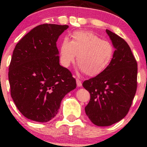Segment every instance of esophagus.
Segmentation results:
<instances>
[{
  "label": "esophagus",
  "instance_id": "34e87169",
  "mask_svg": "<svg viewBox=\"0 0 147 147\" xmlns=\"http://www.w3.org/2000/svg\"><path fill=\"white\" fill-rule=\"evenodd\" d=\"M76 82H77V85L78 87H81L82 86V81L79 80V79H76Z\"/></svg>",
  "mask_w": 147,
  "mask_h": 147
}]
</instances>
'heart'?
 <instances>
[{
  "instance_id": "b5f03b06",
  "label": "heart",
  "mask_w": 147,
  "mask_h": 147,
  "mask_svg": "<svg viewBox=\"0 0 147 147\" xmlns=\"http://www.w3.org/2000/svg\"><path fill=\"white\" fill-rule=\"evenodd\" d=\"M71 41L63 38L60 46V61L70 66L76 55L79 68L90 77L99 75L107 68L113 57V47L95 34L88 31L75 32Z\"/></svg>"
}]
</instances>
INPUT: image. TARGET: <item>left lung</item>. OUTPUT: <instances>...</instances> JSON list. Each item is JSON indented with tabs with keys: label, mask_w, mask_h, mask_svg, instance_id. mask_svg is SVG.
I'll use <instances>...</instances> for the list:
<instances>
[{
	"label": "left lung",
	"mask_w": 147,
	"mask_h": 147,
	"mask_svg": "<svg viewBox=\"0 0 147 147\" xmlns=\"http://www.w3.org/2000/svg\"><path fill=\"white\" fill-rule=\"evenodd\" d=\"M106 32L115 48L112 60L102 73L82 84L90 95L86 114L99 126H111L125 117L137 90L138 64L129 45L116 34Z\"/></svg>",
	"instance_id": "obj_1"
}]
</instances>
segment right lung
Wrapping results in <instances>:
<instances>
[{
    "instance_id": "1",
    "label": "right lung",
    "mask_w": 147,
    "mask_h": 147,
    "mask_svg": "<svg viewBox=\"0 0 147 147\" xmlns=\"http://www.w3.org/2000/svg\"><path fill=\"white\" fill-rule=\"evenodd\" d=\"M68 25L43 24L20 40L9 67L11 98L25 117L47 122L59 112L66 94L77 86L68 69L59 64L57 41Z\"/></svg>"
}]
</instances>
